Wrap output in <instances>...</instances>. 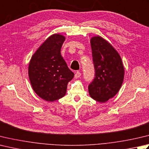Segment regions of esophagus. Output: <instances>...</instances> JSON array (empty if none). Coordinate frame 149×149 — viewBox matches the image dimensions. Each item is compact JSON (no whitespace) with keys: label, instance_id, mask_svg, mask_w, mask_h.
I'll return each mask as SVG.
<instances>
[{"label":"esophagus","instance_id":"34e87169","mask_svg":"<svg viewBox=\"0 0 149 149\" xmlns=\"http://www.w3.org/2000/svg\"><path fill=\"white\" fill-rule=\"evenodd\" d=\"M81 72H77L76 73H75V77L76 78V79L79 78V77H81Z\"/></svg>","mask_w":149,"mask_h":149}]
</instances>
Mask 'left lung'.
<instances>
[{
  "label": "left lung",
  "instance_id": "8db88e82",
  "mask_svg": "<svg viewBox=\"0 0 149 149\" xmlns=\"http://www.w3.org/2000/svg\"><path fill=\"white\" fill-rule=\"evenodd\" d=\"M95 77L88 86L92 99L104 103L116 95L123 83L124 66L114 48L100 36L90 40Z\"/></svg>",
  "mask_w": 149,
  "mask_h": 149
}]
</instances>
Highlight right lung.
Wrapping results in <instances>:
<instances>
[{"label": "right lung", "mask_w": 149, "mask_h": 149, "mask_svg": "<svg viewBox=\"0 0 149 149\" xmlns=\"http://www.w3.org/2000/svg\"><path fill=\"white\" fill-rule=\"evenodd\" d=\"M65 40L62 35L49 37L31 57L28 75L34 92L46 101H54L65 96L67 84L74 76L61 55Z\"/></svg>", "instance_id": "obj_1"}]
</instances>
